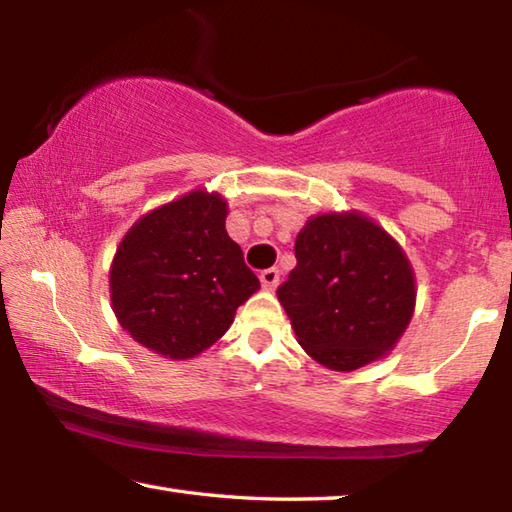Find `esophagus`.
<instances>
[{"instance_id": "34e87169", "label": "esophagus", "mask_w": 512, "mask_h": 512, "mask_svg": "<svg viewBox=\"0 0 512 512\" xmlns=\"http://www.w3.org/2000/svg\"><path fill=\"white\" fill-rule=\"evenodd\" d=\"M259 280H262V287L266 291H275L277 284H280V271H277V268H266V271L259 275Z\"/></svg>"}]
</instances>
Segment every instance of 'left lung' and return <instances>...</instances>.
<instances>
[{
    "label": "left lung",
    "mask_w": 512,
    "mask_h": 512,
    "mask_svg": "<svg viewBox=\"0 0 512 512\" xmlns=\"http://www.w3.org/2000/svg\"><path fill=\"white\" fill-rule=\"evenodd\" d=\"M277 300L311 359L350 372L384 359L411 323L415 273L402 246L361 212L316 214Z\"/></svg>",
    "instance_id": "left-lung-1"
}]
</instances>
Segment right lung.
I'll return each mask as SVG.
<instances>
[{"label":"right lung","instance_id":"right-lung-1","mask_svg":"<svg viewBox=\"0 0 512 512\" xmlns=\"http://www.w3.org/2000/svg\"><path fill=\"white\" fill-rule=\"evenodd\" d=\"M225 216L221 194L194 189L140 216L112 257L119 325L164 359L185 361L210 348L259 289Z\"/></svg>","mask_w":512,"mask_h":512}]
</instances>
